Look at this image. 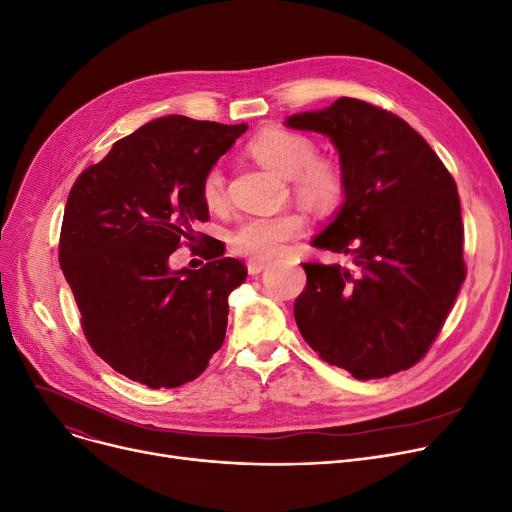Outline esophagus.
<instances>
[{
  "label": "esophagus",
  "mask_w": 512,
  "mask_h": 512,
  "mask_svg": "<svg viewBox=\"0 0 512 512\" xmlns=\"http://www.w3.org/2000/svg\"><path fill=\"white\" fill-rule=\"evenodd\" d=\"M266 269H269V262H264V260H250L248 262V273L250 275H260Z\"/></svg>",
  "instance_id": "1"
}]
</instances>
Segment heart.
I'll list each match as a JSON object with an SVG mask.
<instances>
[{
    "mask_svg": "<svg viewBox=\"0 0 512 512\" xmlns=\"http://www.w3.org/2000/svg\"><path fill=\"white\" fill-rule=\"evenodd\" d=\"M248 154L275 175L289 179L296 200L316 212H333L342 206L348 181L342 164L327 156H316L310 137L285 127H266L248 141ZM202 200L208 208H221L227 200L225 173L221 166H210L200 183ZM306 229V216L298 210L279 214L248 216L233 229L231 246L239 256L271 260L279 256L285 243Z\"/></svg>",
    "mask_w": 512,
    "mask_h": 512,
    "instance_id": "1",
    "label": "heart"
}]
</instances>
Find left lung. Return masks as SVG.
<instances>
[{
	"instance_id": "8db88e82",
	"label": "left lung",
	"mask_w": 512,
	"mask_h": 512,
	"mask_svg": "<svg viewBox=\"0 0 512 512\" xmlns=\"http://www.w3.org/2000/svg\"><path fill=\"white\" fill-rule=\"evenodd\" d=\"M287 127L331 137L348 181L344 206L312 243L350 262H304L302 337L360 381L415 367L467 277L452 175L406 120L356 97L289 116Z\"/></svg>"
}]
</instances>
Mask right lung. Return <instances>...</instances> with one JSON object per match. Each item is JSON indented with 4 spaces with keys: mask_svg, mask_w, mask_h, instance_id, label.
Masks as SVG:
<instances>
[{
    "mask_svg": "<svg viewBox=\"0 0 512 512\" xmlns=\"http://www.w3.org/2000/svg\"><path fill=\"white\" fill-rule=\"evenodd\" d=\"M246 129L156 118L118 139L68 193L58 258L83 333L116 373L150 389L200 377L225 342L229 294L248 269L196 231L210 218L200 183ZM196 236L209 262L170 272L167 258Z\"/></svg>",
    "mask_w": 512,
    "mask_h": 512,
    "instance_id": "1",
    "label": "right lung"
}]
</instances>
